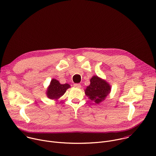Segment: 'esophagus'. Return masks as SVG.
I'll return each mask as SVG.
<instances>
[{
    "label": "esophagus",
    "instance_id": "1",
    "mask_svg": "<svg viewBox=\"0 0 156 156\" xmlns=\"http://www.w3.org/2000/svg\"><path fill=\"white\" fill-rule=\"evenodd\" d=\"M74 86L76 88H80L81 87V85L80 83H74Z\"/></svg>",
    "mask_w": 156,
    "mask_h": 156
}]
</instances>
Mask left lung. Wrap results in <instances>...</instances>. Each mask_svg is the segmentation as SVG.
I'll use <instances>...</instances> for the list:
<instances>
[{
    "instance_id": "1",
    "label": "left lung",
    "mask_w": 156,
    "mask_h": 156,
    "mask_svg": "<svg viewBox=\"0 0 156 156\" xmlns=\"http://www.w3.org/2000/svg\"><path fill=\"white\" fill-rule=\"evenodd\" d=\"M111 91V87L98 76H93L90 79V84L85 90V95L97 104L103 101Z\"/></svg>"
}]
</instances>
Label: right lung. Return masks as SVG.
<instances>
[{"instance_id":"right-lung-1","label":"right lung","mask_w":156,"mask_h":156,"mask_svg":"<svg viewBox=\"0 0 156 156\" xmlns=\"http://www.w3.org/2000/svg\"><path fill=\"white\" fill-rule=\"evenodd\" d=\"M70 87L68 83L61 84L56 79H52L47 90V97L50 99H58L64 95L66 90Z\"/></svg>"}]
</instances>
